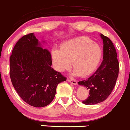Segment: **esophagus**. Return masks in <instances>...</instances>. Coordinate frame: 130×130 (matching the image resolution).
Here are the masks:
<instances>
[{
    "instance_id": "esophagus-1",
    "label": "esophagus",
    "mask_w": 130,
    "mask_h": 130,
    "mask_svg": "<svg viewBox=\"0 0 130 130\" xmlns=\"http://www.w3.org/2000/svg\"><path fill=\"white\" fill-rule=\"evenodd\" d=\"M68 82H69V83H72V84L74 85H77V82L76 81L74 80V79H71L69 78H68Z\"/></svg>"
}]
</instances>
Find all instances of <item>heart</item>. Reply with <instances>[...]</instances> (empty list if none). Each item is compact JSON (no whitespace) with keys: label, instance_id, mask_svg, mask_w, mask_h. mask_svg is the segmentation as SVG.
I'll return each mask as SVG.
<instances>
[{"label":"heart","instance_id":"obj_1","mask_svg":"<svg viewBox=\"0 0 130 130\" xmlns=\"http://www.w3.org/2000/svg\"><path fill=\"white\" fill-rule=\"evenodd\" d=\"M51 56L58 71L69 69L72 62L74 75L87 76L92 74L99 64L102 49L89 37H81L64 42L60 48H52Z\"/></svg>","mask_w":130,"mask_h":130}]
</instances>
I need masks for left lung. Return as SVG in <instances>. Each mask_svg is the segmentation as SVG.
<instances>
[{
	"mask_svg": "<svg viewBox=\"0 0 130 130\" xmlns=\"http://www.w3.org/2000/svg\"><path fill=\"white\" fill-rule=\"evenodd\" d=\"M103 41V60L95 73L78 85L89 90V97L83 101L85 105H93L104 101L114 88L119 74V64L116 48L108 37L100 35Z\"/></svg>",
	"mask_w": 130,
	"mask_h": 130,
	"instance_id": "8db88e82",
	"label": "left lung"
}]
</instances>
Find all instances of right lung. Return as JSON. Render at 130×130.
I'll return each instance as SVG.
<instances>
[{"instance_id": "add662e5", "label": "right lung", "mask_w": 130, "mask_h": 130, "mask_svg": "<svg viewBox=\"0 0 130 130\" xmlns=\"http://www.w3.org/2000/svg\"><path fill=\"white\" fill-rule=\"evenodd\" d=\"M52 63L50 52L33 33L23 36L15 45L10 57V77L20 97L30 106L49 104L57 85L66 80L51 67Z\"/></svg>"}]
</instances>
